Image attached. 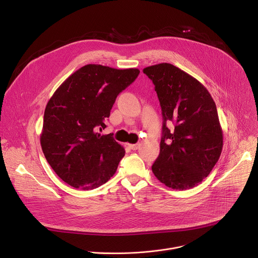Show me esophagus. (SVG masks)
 <instances>
[{"mask_svg":"<svg viewBox=\"0 0 258 258\" xmlns=\"http://www.w3.org/2000/svg\"><path fill=\"white\" fill-rule=\"evenodd\" d=\"M128 147L132 149V150H134V151H137L138 149H139V147H140V144H134V145H128Z\"/></svg>","mask_w":258,"mask_h":258,"instance_id":"34e87169","label":"esophagus"}]
</instances>
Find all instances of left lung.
Masks as SVG:
<instances>
[{"instance_id":"left-lung-1","label":"left lung","mask_w":258,"mask_h":258,"mask_svg":"<svg viewBox=\"0 0 258 258\" xmlns=\"http://www.w3.org/2000/svg\"><path fill=\"white\" fill-rule=\"evenodd\" d=\"M143 72L155 85L163 117L153 172L167 187L192 188L210 173L222 151L215 103L201 82L171 63L150 66ZM168 120L175 123L173 132L166 127Z\"/></svg>"}]
</instances>
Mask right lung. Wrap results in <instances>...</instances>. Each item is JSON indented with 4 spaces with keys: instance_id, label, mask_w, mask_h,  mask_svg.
I'll list each match as a JSON object with an SVG mask.
<instances>
[{
    "instance_id": "add662e5",
    "label": "right lung",
    "mask_w": 258,
    "mask_h": 258,
    "mask_svg": "<svg viewBox=\"0 0 258 258\" xmlns=\"http://www.w3.org/2000/svg\"><path fill=\"white\" fill-rule=\"evenodd\" d=\"M136 68L117 70L90 63L72 74L47 103L41 147L53 171L75 188L94 189L115 172L125 154L111 135L97 133L120 92L139 76Z\"/></svg>"
}]
</instances>
